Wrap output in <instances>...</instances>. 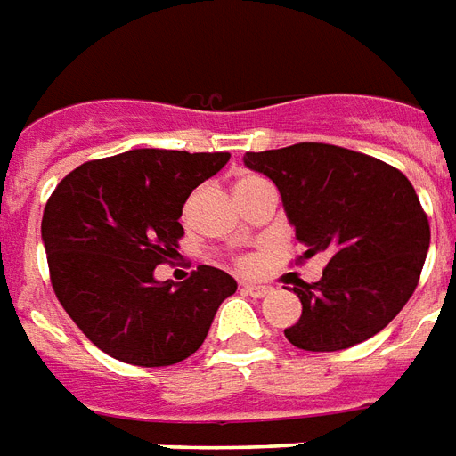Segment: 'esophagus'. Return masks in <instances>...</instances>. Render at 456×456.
<instances>
[{
  "instance_id": "obj_1",
  "label": "esophagus",
  "mask_w": 456,
  "mask_h": 456,
  "mask_svg": "<svg viewBox=\"0 0 456 456\" xmlns=\"http://www.w3.org/2000/svg\"><path fill=\"white\" fill-rule=\"evenodd\" d=\"M242 290H245V293L252 297H265L272 289H269V286H265V283H242Z\"/></svg>"
}]
</instances>
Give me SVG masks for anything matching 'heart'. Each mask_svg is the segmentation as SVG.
I'll use <instances>...</instances> for the list:
<instances>
[{
  "mask_svg": "<svg viewBox=\"0 0 456 456\" xmlns=\"http://www.w3.org/2000/svg\"><path fill=\"white\" fill-rule=\"evenodd\" d=\"M252 180H256V175H242L235 187H242V184L252 183ZM256 265H259V262H256V256H240V259H238V266H240V269H245V272H252V269H256Z\"/></svg>",
  "mask_w": 456,
  "mask_h": 456,
  "instance_id": "b5f03b06",
  "label": "heart"
}]
</instances>
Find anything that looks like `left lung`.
I'll return each mask as SVG.
<instances>
[{
    "instance_id": "8db88e82",
    "label": "left lung",
    "mask_w": 456,
    "mask_h": 456,
    "mask_svg": "<svg viewBox=\"0 0 456 456\" xmlns=\"http://www.w3.org/2000/svg\"><path fill=\"white\" fill-rule=\"evenodd\" d=\"M245 166L272 180L300 259L327 252L317 283L297 281L300 320L283 331L303 351H341L375 337L416 290L430 225L402 170L331 143L303 142L245 153Z\"/></svg>"
}]
</instances>
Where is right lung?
Here are the masks:
<instances>
[{
	"label": "right lung",
	"mask_w": 456,
	"mask_h": 456,
	"mask_svg": "<svg viewBox=\"0 0 456 456\" xmlns=\"http://www.w3.org/2000/svg\"><path fill=\"white\" fill-rule=\"evenodd\" d=\"M231 153L134 149L64 177L43 214L50 281L61 307L102 354L163 368L190 358L238 283L201 265L180 286L153 279L177 255L183 204Z\"/></svg>",
	"instance_id": "obj_1"
}]
</instances>
